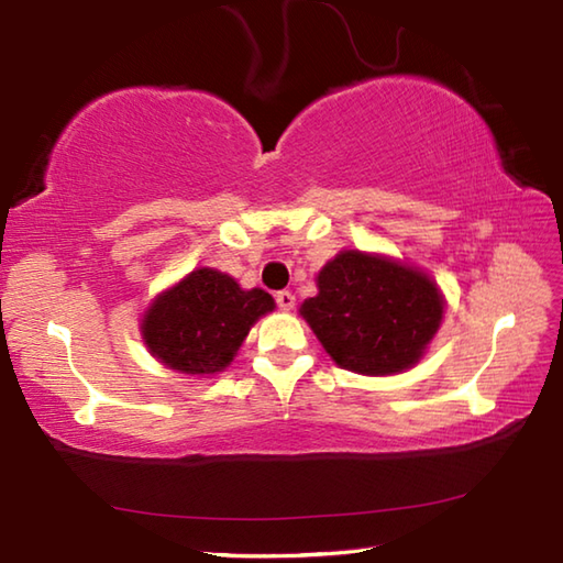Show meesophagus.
Masks as SVG:
<instances>
[{
  "label": "esophagus",
  "instance_id": "esophagus-1",
  "mask_svg": "<svg viewBox=\"0 0 563 563\" xmlns=\"http://www.w3.org/2000/svg\"><path fill=\"white\" fill-rule=\"evenodd\" d=\"M274 301H277V306L279 309H284V311H289V309H294V303H296V296L291 294V291H277L274 294Z\"/></svg>",
  "mask_w": 563,
  "mask_h": 563
}]
</instances>
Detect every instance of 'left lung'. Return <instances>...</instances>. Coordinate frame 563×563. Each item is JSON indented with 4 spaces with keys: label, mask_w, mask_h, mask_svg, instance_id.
<instances>
[{
    "label": "left lung",
    "mask_w": 563,
    "mask_h": 563,
    "mask_svg": "<svg viewBox=\"0 0 563 563\" xmlns=\"http://www.w3.org/2000/svg\"><path fill=\"white\" fill-rule=\"evenodd\" d=\"M301 316L341 367L395 375L417 363L439 331L443 301L427 274L347 250L318 274V294Z\"/></svg>",
    "instance_id": "1"
}]
</instances>
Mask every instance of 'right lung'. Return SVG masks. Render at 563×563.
I'll return each instance as SVG.
<instances>
[{"instance_id":"right-lung-1","label":"right lung","mask_w":563,"mask_h":563,"mask_svg":"<svg viewBox=\"0 0 563 563\" xmlns=\"http://www.w3.org/2000/svg\"><path fill=\"white\" fill-rule=\"evenodd\" d=\"M272 309L267 291H242L228 274L203 267L152 303L142 323L144 343L178 373L216 375L238 355L252 323Z\"/></svg>"}]
</instances>
